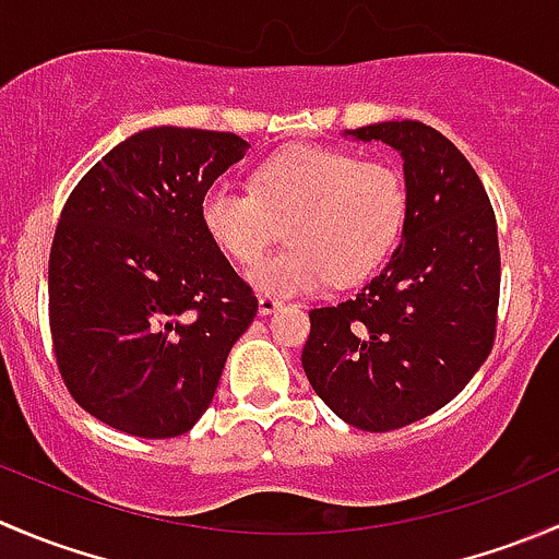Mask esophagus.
Segmentation results:
<instances>
[{
	"label": "esophagus",
	"instance_id": "obj_1",
	"mask_svg": "<svg viewBox=\"0 0 559 559\" xmlns=\"http://www.w3.org/2000/svg\"><path fill=\"white\" fill-rule=\"evenodd\" d=\"M278 308H284V302H281L278 297H273V295H259V313H262V317H267V313L278 311Z\"/></svg>",
	"mask_w": 559,
	"mask_h": 559
}]
</instances>
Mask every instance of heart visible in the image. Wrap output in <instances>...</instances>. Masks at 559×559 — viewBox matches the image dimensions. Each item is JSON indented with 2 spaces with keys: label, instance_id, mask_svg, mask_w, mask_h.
<instances>
[{
  "label": "heart",
  "instance_id": "b5f03b06",
  "mask_svg": "<svg viewBox=\"0 0 559 559\" xmlns=\"http://www.w3.org/2000/svg\"><path fill=\"white\" fill-rule=\"evenodd\" d=\"M202 226L237 264H253L289 218L284 251L251 270L273 295H311L355 284L382 264L406 218V182L395 166L322 144H297L253 171V188L218 180L202 193Z\"/></svg>",
  "mask_w": 559,
  "mask_h": 559
}]
</instances>
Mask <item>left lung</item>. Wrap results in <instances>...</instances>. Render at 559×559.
Returning a JSON list of instances; mask_svg holds the SVG:
<instances>
[{
	"instance_id": "8db88e82",
	"label": "left lung",
	"mask_w": 559,
	"mask_h": 559,
	"mask_svg": "<svg viewBox=\"0 0 559 559\" xmlns=\"http://www.w3.org/2000/svg\"><path fill=\"white\" fill-rule=\"evenodd\" d=\"M346 135L399 150L406 218L371 284L308 313L302 368L341 420L393 431L456 399L495 346L497 221L480 177L440 130L401 119Z\"/></svg>"
}]
</instances>
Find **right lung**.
<instances>
[{
	"mask_svg": "<svg viewBox=\"0 0 559 559\" xmlns=\"http://www.w3.org/2000/svg\"><path fill=\"white\" fill-rule=\"evenodd\" d=\"M246 150L218 130H139L64 202L48 259L53 352L70 395L111 429L191 431L257 317V295L199 215Z\"/></svg>",
	"mask_w": 559,
	"mask_h": 559,
	"instance_id": "obj_1",
	"label": "right lung"
}]
</instances>
